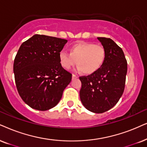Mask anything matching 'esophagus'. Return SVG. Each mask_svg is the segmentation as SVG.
<instances>
[{
  "label": "esophagus",
  "instance_id": "34e87169",
  "mask_svg": "<svg viewBox=\"0 0 147 147\" xmlns=\"http://www.w3.org/2000/svg\"><path fill=\"white\" fill-rule=\"evenodd\" d=\"M77 78H78V77H77V76H76L75 75H72V79H77Z\"/></svg>",
  "mask_w": 147,
  "mask_h": 147
}]
</instances>
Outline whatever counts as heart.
I'll return each mask as SVG.
<instances>
[{"label": "heart", "instance_id": "b5f03b06", "mask_svg": "<svg viewBox=\"0 0 147 147\" xmlns=\"http://www.w3.org/2000/svg\"><path fill=\"white\" fill-rule=\"evenodd\" d=\"M107 57L103 46L80 41L70 48V53L61 51L59 60L62 67L69 69L77 63V70L86 75H92L100 70Z\"/></svg>", "mask_w": 147, "mask_h": 147}]
</instances>
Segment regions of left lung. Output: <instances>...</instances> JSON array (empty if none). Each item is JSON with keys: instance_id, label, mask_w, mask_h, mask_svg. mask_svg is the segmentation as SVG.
I'll use <instances>...</instances> for the list:
<instances>
[{"instance_id": "obj_1", "label": "left lung", "mask_w": 147, "mask_h": 147, "mask_svg": "<svg viewBox=\"0 0 147 147\" xmlns=\"http://www.w3.org/2000/svg\"><path fill=\"white\" fill-rule=\"evenodd\" d=\"M107 51V57L100 70L79 77L81 81L80 99L85 109L102 113L114 107L125 88L127 64L123 50L111 38L98 37Z\"/></svg>"}]
</instances>
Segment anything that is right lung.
Here are the masks:
<instances>
[{"mask_svg":"<svg viewBox=\"0 0 147 147\" xmlns=\"http://www.w3.org/2000/svg\"><path fill=\"white\" fill-rule=\"evenodd\" d=\"M68 40L35 34L21 45L13 64L18 93L29 107L47 111L58 104L72 75L64 70L59 53Z\"/></svg>","mask_w":147,"mask_h":147,"instance_id":"add662e5","label":"right lung"}]
</instances>
